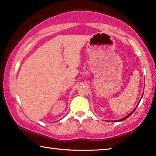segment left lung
<instances>
[{
	"label": "left lung",
	"mask_w": 156,
	"mask_h": 156,
	"mask_svg": "<svg viewBox=\"0 0 156 156\" xmlns=\"http://www.w3.org/2000/svg\"><path fill=\"white\" fill-rule=\"evenodd\" d=\"M143 95H144V93H143ZM143 95H142V97H143ZM138 105H137V106L136 107V108L134 109H133V110L132 111V112H131L130 113V114H129V115H127V116H126V117H124V118H122V119H119V120H118V121H119V122H122V121H124V120H125V119H127V118H128V117H130V116L131 115H132V114L133 113V112H134L135 111V109H136V107H138Z\"/></svg>",
	"instance_id": "1"
}]
</instances>
